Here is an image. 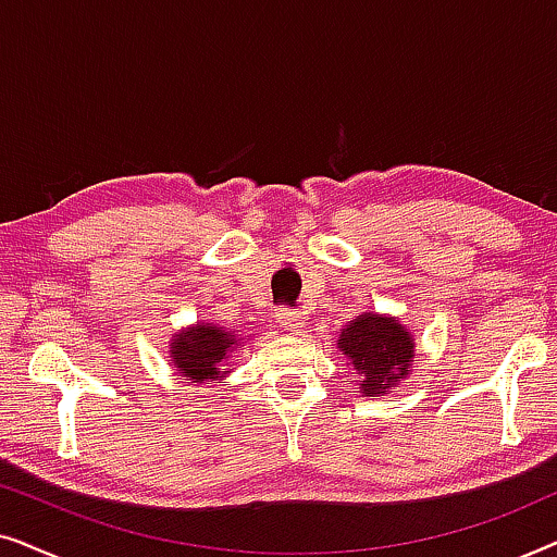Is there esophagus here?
<instances>
[{
	"instance_id": "obj_1",
	"label": "esophagus",
	"mask_w": 557,
	"mask_h": 557,
	"mask_svg": "<svg viewBox=\"0 0 557 557\" xmlns=\"http://www.w3.org/2000/svg\"><path fill=\"white\" fill-rule=\"evenodd\" d=\"M278 322L286 326L288 332H294V334H304L307 332V314H304V311H296V309H284L278 314Z\"/></svg>"
}]
</instances>
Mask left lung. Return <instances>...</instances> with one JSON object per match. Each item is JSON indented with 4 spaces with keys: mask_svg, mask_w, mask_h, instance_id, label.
Wrapping results in <instances>:
<instances>
[{
    "mask_svg": "<svg viewBox=\"0 0 557 557\" xmlns=\"http://www.w3.org/2000/svg\"><path fill=\"white\" fill-rule=\"evenodd\" d=\"M337 345L357 375H362L360 383L368 395L391 391L413 362V339L393 317L362 314L342 330Z\"/></svg>",
    "mask_w": 557,
    "mask_h": 557,
    "instance_id": "obj_1",
    "label": "left lung"
}]
</instances>
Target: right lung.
Wrapping results in <instances>:
<instances>
[{"instance_id":"right-lung-1","label":"right lung","mask_w":557,"mask_h":557,"mask_svg":"<svg viewBox=\"0 0 557 557\" xmlns=\"http://www.w3.org/2000/svg\"><path fill=\"white\" fill-rule=\"evenodd\" d=\"M235 347V334L223 330V326L197 324L195 330L177 334L172 342V360L182 370V375L202 383L220 375V364Z\"/></svg>"}]
</instances>
